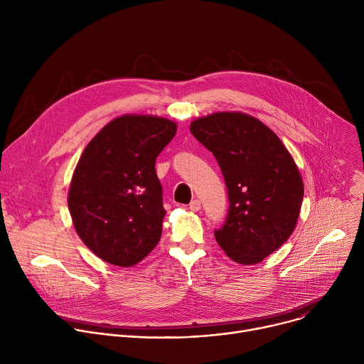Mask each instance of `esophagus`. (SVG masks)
I'll return each mask as SVG.
<instances>
[{"label": "esophagus", "mask_w": 364, "mask_h": 364, "mask_svg": "<svg viewBox=\"0 0 364 364\" xmlns=\"http://www.w3.org/2000/svg\"><path fill=\"white\" fill-rule=\"evenodd\" d=\"M190 210H193V212H198L200 209H201V203H200V200H197V198H194L191 203H190Z\"/></svg>", "instance_id": "1"}]
</instances>
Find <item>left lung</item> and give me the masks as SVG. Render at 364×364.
I'll use <instances>...</instances> for the list:
<instances>
[{
    "label": "left lung",
    "mask_w": 364,
    "mask_h": 364,
    "mask_svg": "<svg viewBox=\"0 0 364 364\" xmlns=\"http://www.w3.org/2000/svg\"><path fill=\"white\" fill-rule=\"evenodd\" d=\"M190 131L213 152L228 187L229 212L216 242L237 264L262 262L288 240L301 212L304 183L292 155L271 128L243 112L197 118Z\"/></svg>",
    "instance_id": "left-lung-1"
}]
</instances>
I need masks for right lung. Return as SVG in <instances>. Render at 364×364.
Returning a JSON list of instances; mask_svg holds the SVG:
<instances>
[{
	"label": "right lung",
	"instance_id": "right-lung-1",
	"mask_svg": "<svg viewBox=\"0 0 364 364\" xmlns=\"http://www.w3.org/2000/svg\"><path fill=\"white\" fill-rule=\"evenodd\" d=\"M176 132L167 118L122 115L83 149L68 204L75 230L102 261L129 268L160 242L166 210L155 160Z\"/></svg>",
	"mask_w": 364,
	"mask_h": 364
}]
</instances>
